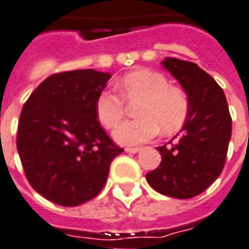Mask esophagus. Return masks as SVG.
Returning <instances> with one entry per match:
<instances>
[{"label":"esophagus","instance_id":"obj_1","mask_svg":"<svg viewBox=\"0 0 249 249\" xmlns=\"http://www.w3.org/2000/svg\"><path fill=\"white\" fill-rule=\"evenodd\" d=\"M124 150H126V153H130V154H136V153L140 152L141 148H126Z\"/></svg>","mask_w":249,"mask_h":249}]
</instances>
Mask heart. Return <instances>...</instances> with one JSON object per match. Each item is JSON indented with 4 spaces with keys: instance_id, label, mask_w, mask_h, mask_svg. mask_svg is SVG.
I'll return each instance as SVG.
<instances>
[{
    "instance_id": "b5f03b06",
    "label": "heart",
    "mask_w": 249,
    "mask_h": 249,
    "mask_svg": "<svg viewBox=\"0 0 249 249\" xmlns=\"http://www.w3.org/2000/svg\"><path fill=\"white\" fill-rule=\"evenodd\" d=\"M119 95L104 90L95 100L97 119L107 128H113L122 121L127 103H136L135 114L139 118L127 121L113 131V137L122 145H136L152 140L162 128L172 134L181 128L189 113V100L180 87L168 85L158 71L139 69L131 71L117 83Z\"/></svg>"
}]
</instances>
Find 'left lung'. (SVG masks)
<instances>
[{
    "label": "left lung",
    "instance_id": "obj_1",
    "mask_svg": "<svg viewBox=\"0 0 249 249\" xmlns=\"http://www.w3.org/2000/svg\"><path fill=\"white\" fill-rule=\"evenodd\" d=\"M162 65L186 92L189 113L175 144L157 148L162 160L146 174V181L163 196L189 199L203 193L222 172L231 117L222 89L196 63L166 57Z\"/></svg>",
    "mask_w": 249,
    "mask_h": 249
}]
</instances>
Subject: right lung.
Masks as SVG:
<instances>
[{"instance_id": "obj_1", "label": "right lung", "mask_w": 249, "mask_h": 249, "mask_svg": "<svg viewBox=\"0 0 249 249\" xmlns=\"http://www.w3.org/2000/svg\"><path fill=\"white\" fill-rule=\"evenodd\" d=\"M110 77L95 69L50 75L21 109L17 146L24 172L32 188L53 203L75 207L95 198L112 160L123 152L95 112Z\"/></svg>"}]
</instances>
